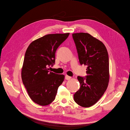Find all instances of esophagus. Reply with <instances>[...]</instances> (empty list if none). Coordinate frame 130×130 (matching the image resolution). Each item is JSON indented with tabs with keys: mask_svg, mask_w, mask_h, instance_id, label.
Masks as SVG:
<instances>
[{
	"mask_svg": "<svg viewBox=\"0 0 130 130\" xmlns=\"http://www.w3.org/2000/svg\"><path fill=\"white\" fill-rule=\"evenodd\" d=\"M72 78V77H70L69 76H68V75H66L65 76V79L66 80H69Z\"/></svg>",
	"mask_w": 130,
	"mask_h": 130,
	"instance_id": "esophagus-1",
	"label": "esophagus"
}]
</instances>
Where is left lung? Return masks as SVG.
Returning <instances> with one entry per match:
<instances>
[{"mask_svg": "<svg viewBox=\"0 0 130 130\" xmlns=\"http://www.w3.org/2000/svg\"><path fill=\"white\" fill-rule=\"evenodd\" d=\"M80 64L87 66L86 78L77 76L80 87L74 100L84 107L96 103L103 95L109 82V59L104 43L88 33L73 34Z\"/></svg>", "mask_w": 130, "mask_h": 130, "instance_id": "8db88e82", "label": "left lung"}]
</instances>
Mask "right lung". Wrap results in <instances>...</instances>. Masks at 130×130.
Instances as JSON below:
<instances>
[{"label":"right lung","instance_id":"obj_1","mask_svg":"<svg viewBox=\"0 0 130 130\" xmlns=\"http://www.w3.org/2000/svg\"><path fill=\"white\" fill-rule=\"evenodd\" d=\"M69 35H46L31 42L27 48L22 69V79L34 103L46 106L55 99L64 75L49 72L48 67L55 64L56 51Z\"/></svg>","mask_w":130,"mask_h":130}]
</instances>
